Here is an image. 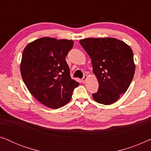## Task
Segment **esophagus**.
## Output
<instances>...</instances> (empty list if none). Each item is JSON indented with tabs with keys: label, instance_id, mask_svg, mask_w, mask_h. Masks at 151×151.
<instances>
[{
	"label": "esophagus",
	"instance_id": "1",
	"mask_svg": "<svg viewBox=\"0 0 151 151\" xmlns=\"http://www.w3.org/2000/svg\"><path fill=\"white\" fill-rule=\"evenodd\" d=\"M87 78H88V76H87V75H84V77L82 78V82H83L84 83V82H86V80H87Z\"/></svg>",
	"mask_w": 151,
	"mask_h": 151
}]
</instances>
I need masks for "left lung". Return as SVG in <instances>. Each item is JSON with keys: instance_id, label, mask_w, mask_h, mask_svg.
<instances>
[{"instance_id": "8db88e82", "label": "left lung", "mask_w": 151, "mask_h": 151, "mask_svg": "<svg viewBox=\"0 0 151 151\" xmlns=\"http://www.w3.org/2000/svg\"><path fill=\"white\" fill-rule=\"evenodd\" d=\"M80 43L91 59L93 72L99 83L93 98L100 104H113L133 80L135 70L133 51L123 41L109 37L82 39Z\"/></svg>"}]
</instances>
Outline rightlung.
<instances>
[{"label":"right lung","instance_id":"add662e5","mask_svg":"<svg viewBox=\"0 0 151 151\" xmlns=\"http://www.w3.org/2000/svg\"><path fill=\"white\" fill-rule=\"evenodd\" d=\"M73 46L72 40L42 37L23 50L20 73L28 90L49 108L59 109L71 100L79 85L70 76L65 58Z\"/></svg>","mask_w":151,"mask_h":151}]
</instances>
